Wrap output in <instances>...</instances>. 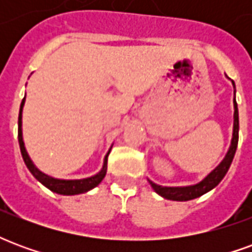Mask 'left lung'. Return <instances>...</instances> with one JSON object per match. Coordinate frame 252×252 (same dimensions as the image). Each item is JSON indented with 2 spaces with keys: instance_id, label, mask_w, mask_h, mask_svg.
<instances>
[{
  "instance_id": "obj_1",
  "label": "left lung",
  "mask_w": 252,
  "mask_h": 252,
  "mask_svg": "<svg viewBox=\"0 0 252 252\" xmlns=\"http://www.w3.org/2000/svg\"><path fill=\"white\" fill-rule=\"evenodd\" d=\"M235 102V120H233V135H232V143H231V147L228 150L225 158L222 159V162L216 169L212 171L211 174L206 177L205 180H202L200 184L193 186H185V188H166V186H159L157 184H154L151 181L150 185L153 186V189L158 193L159 195H162L167 200L173 201H189L193 198H197L200 195L205 194L209 190H212L215 186H217L221 180L227 174L229 166L232 163V159L236 153V148H238V142H239V112H238V104L236 101Z\"/></svg>"
}]
</instances>
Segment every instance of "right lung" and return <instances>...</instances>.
Listing matches in <instances>:
<instances>
[{"label":"right lung","mask_w":252,"mask_h":252,"mask_svg":"<svg viewBox=\"0 0 252 252\" xmlns=\"http://www.w3.org/2000/svg\"><path fill=\"white\" fill-rule=\"evenodd\" d=\"M25 97L21 101V105H20V113H19V144H20V151H21V155H23V159H24L27 167L30 169V171L33 174L36 180H39L43 184V185L48 188L52 191H55L58 194L63 195H74V194H81V193H85V191H89L93 188L98 185L101 181L104 180L105 174H106V170H108V155H109L110 151H108L106 157H105L104 166H102V170L99 171L98 174L93 175L90 178H85V180H74V181H64V180H57V178H52L50 175L43 174L41 171L36 169L35 164L32 163V160L28 157V154L25 151L24 142H23V131H21V110H23V106H24Z\"/></svg>","instance_id":"obj_1"}]
</instances>
